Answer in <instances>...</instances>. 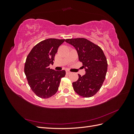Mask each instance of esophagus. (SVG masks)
Masks as SVG:
<instances>
[{
	"label": "esophagus",
	"instance_id": "34e87169",
	"mask_svg": "<svg viewBox=\"0 0 134 134\" xmlns=\"http://www.w3.org/2000/svg\"><path fill=\"white\" fill-rule=\"evenodd\" d=\"M70 73H71V72H70V71H69V70H66V74L67 75L70 74Z\"/></svg>",
	"mask_w": 134,
	"mask_h": 134
}]
</instances>
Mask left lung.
Instances as JSON below:
<instances>
[{"label": "left lung", "instance_id": "1", "mask_svg": "<svg viewBox=\"0 0 134 134\" xmlns=\"http://www.w3.org/2000/svg\"><path fill=\"white\" fill-rule=\"evenodd\" d=\"M78 52L86 74H78V80L72 83L74 91L79 96L88 98L95 95L102 87L107 71V62L103 50L86 38L65 40Z\"/></svg>", "mask_w": 134, "mask_h": 134}]
</instances>
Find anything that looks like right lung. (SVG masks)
<instances>
[{"mask_svg": "<svg viewBox=\"0 0 134 134\" xmlns=\"http://www.w3.org/2000/svg\"><path fill=\"white\" fill-rule=\"evenodd\" d=\"M65 39L48 38L35 45L28 55L25 65V73L32 91L38 97L48 98L57 92L65 70L51 69L55 54Z\"/></svg>", "mask_w": 134, "mask_h": 134, "instance_id": "right-lung-1", "label": "right lung"}]
</instances>
